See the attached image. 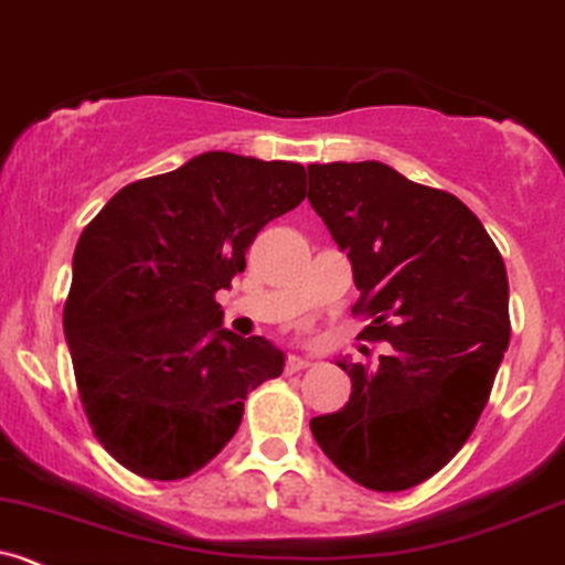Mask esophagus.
<instances>
[{
  "mask_svg": "<svg viewBox=\"0 0 565 565\" xmlns=\"http://www.w3.org/2000/svg\"><path fill=\"white\" fill-rule=\"evenodd\" d=\"M308 365H311V362H308L306 358H295V354H292V358H287V365H284V367H287V373H298Z\"/></svg>",
  "mask_w": 565,
  "mask_h": 565,
  "instance_id": "esophagus-1",
  "label": "esophagus"
}]
</instances>
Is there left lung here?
<instances>
[{"label": "left lung", "instance_id": "8db88e82", "mask_svg": "<svg viewBox=\"0 0 565 565\" xmlns=\"http://www.w3.org/2000/svg\"><path fill=\"white\" fill-rule=\"evenodd\" d=\"M308 203L352 259L373 365L338 362L349 403L311 419L352 482L401 492L441 471L477 427L512 335L501 252L455 194L382 162L308 164Z\"/></svg>", "mask_w": 565, "mask_h": 565}]
</instances>
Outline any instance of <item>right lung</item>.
<instances>
[{"instance_id":"1","label":"right lung","mask_w":565,"mask_h":565,"mask_svg":"<svg viewBox=\"0 0 565 565\" xmlns=\"http://www.w3.org/2000/svg\"><path fill=\"white\" fill-rule=\"evenodd\" d=\"M302 198V164L207 151L129 183L86 224L64 335L92 433L124 468L192 477L235 436L248 392L281 376L273 343L222 328L216 292Z\"/></svg>"}]
</instances>
